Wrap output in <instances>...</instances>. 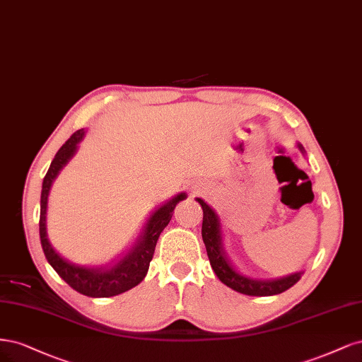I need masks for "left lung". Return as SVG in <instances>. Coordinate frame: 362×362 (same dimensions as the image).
I'll list each match as a JSON object with an SVG mask.
<instances>
[{
    "label": "left lung",
    "mask_w": 362,
    "mask_h": 362,
    "mask_svg": "<svg viewBox=\"0 0 362 362\" xmlns=\"http://www.w3.org/2000/svg\"><path fill=\"white\" fill-rule=\"evenodd\" d=\"M298 147L304 153L305 150L302 144H298ZM197 202L202 204L203 209L202 236L206 245L207 257L209 262H211L214 272L221 279V283H224L230 288L248 296H272L283 293V291L299 281L304 272H296L276 279H257L250 278L236 271V267L231 264L226 254L223 233H221V221L216 212L204 200H202V198H197Z\"/></svg>",
    "instance_id": "obj_1"
}]
</instances>
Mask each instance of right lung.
<instances>
[{"mask_svg":"<svg viewBox=\"0 0 362 362\" xmlns=\"http://www.w3.org/2000/svg\"><path fill=\"white\" fill-rule=\"evenodd\" d=\"M86 131H76L67 141L57 151L55 158L52 159L48 173L43 179L42 195H40V221H39V233L40 242L45 252V257L48 263L54 267V271L60 275L64 281L74 290L79 291L81 295L90 298H110L124 293L132 287L138 286L143 281L148 264L153 259V252L159 235L164 230L173 216L174 207L186 198L185 192L177 194L165 204L150 215L147 223L139 235L134 247L129 250L124 257L111 267H87L79 266L72 262L66 260L58 254L48 239L46 233V209H48V195L51 191L52 182L58 176V173L67 164L72 156L76 153L78 143L84 138Z\"/></svg>","mask_w":362,"mask_h":362,"instance_id":"obj_1","label":"right lung"}]
</instances>
